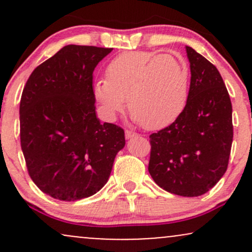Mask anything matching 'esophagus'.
Here are the masks:
<instances>
[{"mask_svg": "<svg viewBox=\"0 0 252 252\" xmlns=\"http://www.w3.org/2000/svg\"><path fill=\"white\" fill-rule=\"evenodd\" d=\"M137 134H136V132H132V131H130V130H126V138H131V137H134V136H136Z\"/></svg>", "mask_w": 252, "mask_h": 252, "instance_id": "1", "label": "esophagus"}]
</instances>
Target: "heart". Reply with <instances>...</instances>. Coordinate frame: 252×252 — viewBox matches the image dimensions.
Returning <instances> with one entry per match:
<instances>
[{"label": "heart", "instance_id": "b5f03b06", "mask_svg": "<svg viewBox=\"0 0 252 252\" xmlns=\"http://www.w3.org/2000/svg\"><path fill=\"white\" fill-rule=\"evenodd\" d=\"M105 77L94 83V94L109 120L122 111L128 98L136 122L161 129L180 116L189 99V65L174 54L126 52L108 63Z\"/></svg>", "mask_w": 252, "mask_h": 252}]
</instances>
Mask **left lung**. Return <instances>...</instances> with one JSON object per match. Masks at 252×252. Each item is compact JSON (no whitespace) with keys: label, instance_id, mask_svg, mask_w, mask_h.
Instances as JSON below:
<instances>
[{"label":"left lung","instance_id":"1","mask_svg":"<svg viewBox=\"0 0 252 252\" xmlns=\"http://www.w3.org/2000/svg\"><path fill=\"white\" fill-rule=\"evenodd\" d=\"M190 67L189 99L170 126L149 136L148 170L161 189L199 196L227 169L233 138L232 104L213 63L186 47Z\"/></svg>","mask_w":252,"mask_h":252}]
</instances>
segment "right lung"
<instances>
[{
    "label": "right lung",
    "instance_id": "add662e5",
    "mask_svg": "<svg viewBox=\"0 0 252 252\" xmlns=\"http://www.w3.org/2000/svg\"><path fill=\"white\" fill-rule=\"evenodd\" d=\"M112 48L67 45L32 72L20 102V141L28 174L46 194L74 201L108 181L124 130L100 124L94 67Z\"/></svg>",
    "mask_w": 252,
    "mask_h": 252
}]
</instances>
